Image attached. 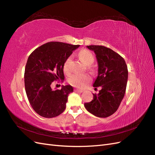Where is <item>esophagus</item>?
I'll list each match as a JSON object with an SVG mask.
<instances>
[{
	"mask_svg": "<svg viewBox=\"0 0 155 155\" xmlns=\"http://www.w3.org/2000/svg\"><path fill=\"white\" fill-rule=\"evenodd\" d=\"M74 91L75 92H83V90H82V89H78V88H75L74 89Z\"/></svg>",
	"mask_w": 155,
	"mask_h": 155,
	"instance_id": "esophagus-1",
	"label": "esophagus"
}]
</instances>
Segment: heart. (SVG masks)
Masks as SVG:
<instances>
[{
	"instance_id": "heart-1",
	"label": "heart",
	"mask_w": 155,
	"mask_h": 155,
	"mask_svg": "<svg viewBox=\"0 0 155 155\" xmlns=\"http://www.w3.org/2000/svg\"><path fill=\"white\" fill-rule=\"evenodd\" d=\"M79 57L82 59L83 61L87 65H90L94 63V57L90 50L84 49L80 51L79 54ZM72 55H70L68 58L65 60L63 68L64 71L66 73L70 72V65L72 61ZM91 78L88 74H74L68 78V83L74 87L78 88L85 87L87 84L91 81Z\"/></svg>"
}]
</instances>
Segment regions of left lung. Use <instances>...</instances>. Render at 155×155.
<instances>
[{"label":"left lung","mask_w":155,"mask_h":155,"mask_svg":"<svg viewBox=\"0 0 155 155\" xmlns=\"http://www.w3.org/2000/svg\"><path fill=\"white\" fill-rule=\"evenodd\" d=\"M87 47L94 51L98 63V75L94 87H101L99 94H93V100L84 105L91 114L107 118L118 110L124 97L128 70L124 59L104 46L91 45Z\"/></svg>","instance_id":"left-lung-1"}]
</instances>
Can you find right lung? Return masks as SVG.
Instances as JSON below:
<instances>
[{
	"instance_id": "right-lung-1",
	"label": "right lung",
	"mask_w": 155,
	"mask_h": 155,
	"mask_svg": "<svg viewBox=\"0 0 155 155\" xmlns=\"http://www.w3.org/2000/svg\"><path fill=\"white\" fill-rule=\"evenodd\" d=\"M79 45L49 42L36 48L28 59L25 71V85L31 107L44 118H54L66 108L68 96L73 92L70 85L52 90L51 84L64 79L65 60Z\"/></svg>"
}]
</instances>
